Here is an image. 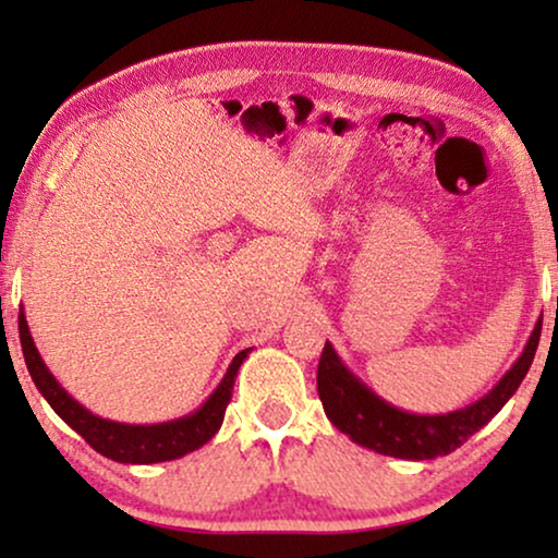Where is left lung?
<instances>
[{
    "instance_id": "1",
    "label": "left lung",
    "mask_w": 558,
    "mask_h": 558,
    "mask_svg": "<svg viewBox=\"0 0 558 558\" xmlns=\"http://www.w3.org/2000/svg\"><path fill=\"white\" fill-rule=\"evenodd\" d=\"M538 338L541 319L533 327L513 368L483 399L464 409L449 411V414H411V411L396 409L340 361L330 342H325L317 365V393L327 418L355 445L368 447L378 454L399 457V460H434V457L449 454L462 447L472 434L483 429L506 407L531 368Z\"/></svg>"
}]
</instances>
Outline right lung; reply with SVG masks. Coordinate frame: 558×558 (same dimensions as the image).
Listing matches in <instances>:
<instances>
[{
	"mask_svg": "<svg viewBox=\"0 0 558 558\" xmlns=\"http://www.w3.org/2000/svg\"><path fill=\"white\" fill-rule=\"evenodd\" d=\"M20 342L22 355H25L27 371L33 376L37 391L45 396L52 411L78 432L98 454L109 457L113 462L121 464H155V462H170L178 457H185L195 449H201L205 441L216 437L226 416V407L231 401L235 376H239L241 363L246 361L251 348L241 350L228 365L223 380H220L216 391H213L201 409L193 414L172 418V422L162 424H124L111 422V418H101L73 399L63 386L58 384L48 365L37 353L33 335H29L25 312H20Z\"/></svg>",
	"mask_w": 558,
	"mask_h": 558,
	"instance_id": "obj_1",
	"label": "right lung"
}]
</instances>
